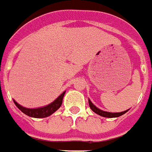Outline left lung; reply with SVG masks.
<instances>
[{"label":"left lung","instance_id":"obj_1","mask_svg":"<svg viewBox=\"0 0 152 152\" xmlns=\"http://www.w3.org/2000/svg\"><path fill=\"white\" fill-rule=\"evenodd\" d=\"M88 104H89V107L92 110L96 113V114H98L100 116L104 117V118H118L123 115L124 113H126L128 110H130V109L127 110L122 111V112H119V113H111V112H107V111H104L100 110L99 108H97L94 104H93V102H91L90 99H88Z\"/></svg>","mask_w":152,"mask_h":152}]
</instances>
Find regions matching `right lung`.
Returning <instances> with one entry per match:
<instances>
[{"label": "right lung", "mask_w": 152, "mask_h": 152, "mask_svg": "<svg viewBox=\"0 0 152 152\" xmlns=\"http://www.w3.org/2000/svg\"><path fill=\"white\" fill-rule=\"evenodd\" d=\"M66 92L60 94L57 98L51 102L50 104L45 105L42 107L34 108V109H30V108L23 107L22 105L19 104L15 100H13L14 104H16V106L18 108L22 113L26 114L27 116L31 117V118H47L54 113L57 110H59V108L61 106L62 102H63V98L64 96V94Z\"/></svg>", "instance_id": "add662e5"}]
</instances>
